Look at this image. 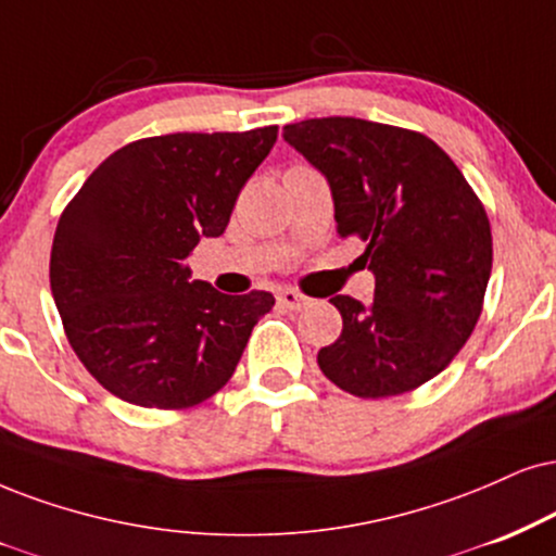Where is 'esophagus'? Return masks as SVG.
Wrapping results in <instances>:
<instances>
[{"label":"esophagus","mask_w":556,"mask_h":556,"mask_svg":"<svg viewBox=\"0 0 556 556\" xmlns=\"http://www.w3.org/2000/svg\"><path fill=\"white\" fill-rule=\"evenodd\" d=\"M278 304L286 306V309H291V312H299V309H306V306L312 304V299L304 296V293L296 289H280Z\"/></svg>","instance_id":"obj_1"}]
</instances>
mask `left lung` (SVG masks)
Returning a JSON list of instances; mask_svg holds the SVG:
<instances>
[{
    "label": "left lung",
    "instance_id": "1",
    "mask_svg": "<svg viewBox=\"0 0 556 556\" xmlns=\"http://www.w3.org/2000/svg\"><path fill=\"white\" fill-rule=\"evenodd\" d=\"M283 139L327 177L340 237L366 242L371 304L332 296L342 332L321 374L363 400L422 387L454 361L482 314L490 218L454 160L428 136L363 118H309Z\"/></svg>",
    "mask_w": 556,
    "mask_h": 556
}]
</instances>
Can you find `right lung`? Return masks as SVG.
I'll return each instance as SVG.
<instances>
[{
	"label": "right lung",
	"instance_id": "obj_1",
	"mask_svg": "<svg viewBox=\"0 0 556 556\" xmlns=\"http://www.w3.org/2000/svg\"><path fill=\"white\" fill-rule=\"evenodd\" d=\"M278 126L167 134L118 149L59 218L51 293L68 345L123 402L185 409L235 374L267 291L229 296L190 280L188 257L222 237Z\"/></svg>",
	"mask_w": 556,
	"mask_h": 556
}]
</instances>
